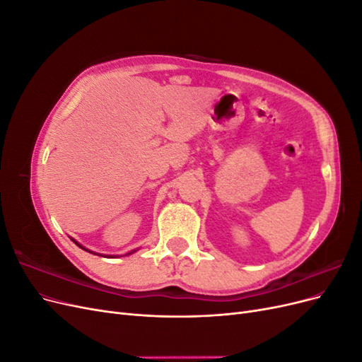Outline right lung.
I'll use <instances>...</instances> for the list:
<instances>
[{"instance_id":"right-lung-1","label":"right lung","mask_w":362,"mask_h":362,"mask_svg":"<svg viewBox=\"0 0 362 362\" xmlns=\"http://www.w3.org/2000/svg\"><path fill=\"white\" fill-rule=\"evenodd\" d=\"M72 240H74V238H72ZM74 243H75L76 246H78V247H81L83 250L90 252V254H95V252H92V250H89V249H86L84 246H81L78 242H75V240H74ZM134 252H136V250H131V252H128V254H125V255H131V254H134ZM95 255H101V257H107V258H115V255H103V254H95Z\"/></svg>"}]
</instances>
